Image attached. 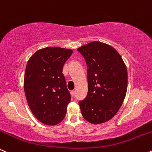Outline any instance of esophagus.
Listing matches in <instances>:
<instances>
[{
	"label": "esophagus",
	"mask_w": 152,
	"mask_h": 152,
	"mask_svg": "<svg viewBox=\"0 0 152 152\" xmlns=\"http://www.w3.org/2000/svg\"><path fill=\"white\" fill-rule=\"evenodd\" d=\"M70 93H71V94H72V96H75V90H72L70 92Z\"/></svg>",
	"instance_id": "obj_1"
}]
</instances>
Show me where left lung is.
<instances>
[{
  "mask_svg": "<svg viewBox=\"0 0 152 152\" xmlns=\"http://www.w3.org/2000/svg\"><path fill=\"white\" fill-rule=\"evenodd\" d=\"M77 51L87 67L88 92L79 102L83 117L92 124L112 119L122 106L127 89V70L115 48L98 41Z\"/></svg>",
  "mask_w": 152,
  "mask_h": 152,
  "instance_id": "obj_1",
  "label": "left lung"
}]
</instances>
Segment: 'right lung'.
<instances>
[{"label": "right lung", "instance_id": "1", "mask_svg": "<svg viewBox=\"0 0 152 152\" xmlns=\"http://www.w3.org/2000/svg\"><path fill=\"white\" fill-rule=\"evenodd\" d=\"M72 51L46 48L37 51L27 63L24 90L30 109L41 122L55 125L64 119L71 95L63 65Z\"/></svg>", "mask_w": 152, "mask_h": 152}]
</instances>
